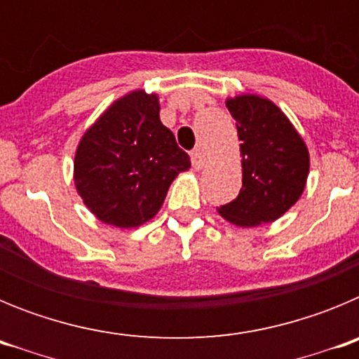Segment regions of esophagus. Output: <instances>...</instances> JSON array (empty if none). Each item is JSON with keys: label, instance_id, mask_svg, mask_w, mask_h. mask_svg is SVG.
<instances>
[{"label": "esophagus", "instance_id": "esophagus-1", "mask_svg": "<svg viewBox=\"0 0 359 359\" xmlns=\"http://www.w3.org/2000/svg\"><path fill=\"white\" fill-rule=\"evenodd\" d=\"M190 161H192V167H194L196 170H201L203 167H205V163H207V160H205V154H203L201 151L190 152Z\"/></svg>", "mask_w": 359, "mask_h": 359}]
</instances>
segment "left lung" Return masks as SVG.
I'll list each match as a JSON object with an SVG mask.
<instances>
[{
    "mask_svg": "<svg viewBox=\"0 0 359 359\" xmlns=\"http://www.w3.org/2000/svg\"><path fill=\"white\" fill-rule=\"evenodd\" d=\"M243 156V189L217 212L237 226L273 223L306 189L309 151L280 107L259 95L228 98Z\"/></svg>",
    "mask_w": 359,
    "mask_h": 359,
    "instance_id": "obj_1",
    "label": "left lung"
}]
</instances>
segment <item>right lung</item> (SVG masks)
<instances>
[{"mask_svg":"<svg viewBox=\"0 0 359 359\" xmlns=\"http://www.w3.org/2000/svg\"><path fill=\"white\" fill-rule=\"evenodd\" d=\"M190 158L160 120L156 93L136 90L111 104L82 135L73 182L102 223L135 228L161 208L174 177Z\"/></svg>","mask_w":359,"mask_h":359,"instance_id":"1","label":"right lung"}]
</instances>
